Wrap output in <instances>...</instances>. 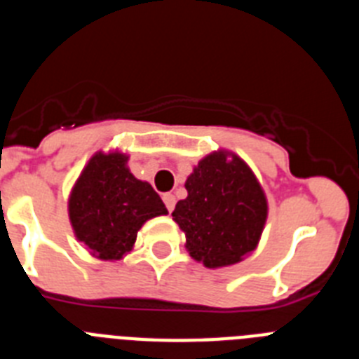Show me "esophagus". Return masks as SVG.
Listing matches in <instances>:
<instances>
[{
  "label": "esophagus",
  "mask_w": 359,
  "mask_h": 359,
  "mask_svg": "<svg viewBox=\"0 0 359 359\" xmlns=\"http://www.w3.org/2000/svg\"><path fill=\"white\" fill-rule=\"evenodd\" d=\"M163 203H165V207H167V210L172 212L174 207H176V198H174V194H165Z\"/></svg>",
  "instance_id": "34e87169"
}]
</instances>
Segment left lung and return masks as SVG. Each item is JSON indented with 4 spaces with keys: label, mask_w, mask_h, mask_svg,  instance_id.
<instances>
[{
    "label": "left lung",
    "mask_w": 359,
    "mask_h": 359,
    "mask_svg": "<svg viewBox=\"0 0 359 359\" xmlns=\"http://www.w3.org/2000/svg\"><path fill=\"white\" fill-rule=\"evenodd\" d=\"M185 199L172 219L185 233V248L207 268H224L248 257L261 241L268 199L250 165L236 152L217 149L187 177Z\"/></svg>",
    "instance_id": "left-lung-1"
}]
</instances>
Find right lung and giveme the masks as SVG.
<instances>
[{
    "label": "right lung",
    "instance_id": "add662e5",
    "mask_svg": "<svg viewBox=\"0 0 359 359\" xmlns=\"http://www.w3.org/2000/svg\"><path fill=\"white\" fill-rule=\"evenodd\" d=\"M128 161L126 152L97 151L69 192L73 233L100 261H120L149 219L167 214L160 196L133 176Z\"/></svg>",
    "mask_w": 359,
    "mask_h": 359
}]
</instances>
